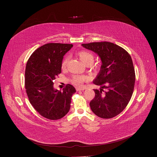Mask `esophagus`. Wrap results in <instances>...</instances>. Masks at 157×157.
Returning a JSON list of instances; mask_svg holds the SVG:
<instances>
[{"label": "esophagus", "mask_w": 157, "mask_h": 157, "mask_svg": "<svg viewBox=\"0 0 157 157\" xmlns=\"http://www.w3.org/2000/svg\"><path fill=\"white\" fill-rule=\"evenodd\" d=\"M85 90V88H82V87H76V90L77 91H78V90Z\"/></svg>", "instance_id": "1"}]
</instances>
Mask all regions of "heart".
Instances as JSON below:
<instances>
[{"label":"heart","mask_w":157,"mask_h":157,"mask_svg":"<svg viewBox=\"0 0 157 157\" xmlns=\"http://www.w3.org/2000/svg\"><path fill=\"white\" fill-rule=\"evenodd\" d=\"M78 55L80 59L86 64V65H90L93 63L94 60V56L91 52L87 51H81L78 53ZM69 60V58L67 56H65L62 60L61 67L65 68L67 66ZM88 79V77L85 75H75L72 77V82L76 85H80L82 83Z\"/></svg>","instance_id":"1"}]
</instances>
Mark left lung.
<instances>
[{"label": "left lung", "instance_id": "8db88e82", "mask_svg": "<svg viewBox=\"0 0 157 157\" xmlns=\"http://www.w3.org/2000/svg\"><path fill=\"white\" fill-rule=\"evenodd\" d=\"M82 46L97 53L102 61L101 70L93 81L102 88L94 90L95 96L90 102V109L100 118H112L126 108L132 95L135 81L132 60L124 49L111 42Z\"/></svg>", "mask_w": 157, "mask_h": 157}]
</instances>
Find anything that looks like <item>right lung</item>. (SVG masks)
Listing matches in <instances>:
<instances>
[{"mask_svg":"<svg viewBox=\"0 0 157 157\" xmlns=\"http://www.w3.org/2000/svg\"><path fill=\"white\" fill-rule=\"evenodd\" d=\"M73 45L50 43L43 45L31 55L25 69V86L31 105L47 119L63 118L71 108L75 88L67 84L62 91L55 90L53 80L61 73V62Z\"/></svg>","mask_w":157,"mask_h":157,"instance_id":"add662e5","label":"right lung"}]
</instances>
